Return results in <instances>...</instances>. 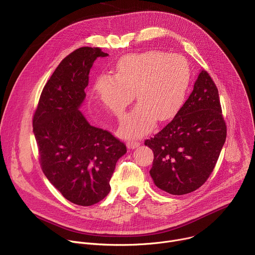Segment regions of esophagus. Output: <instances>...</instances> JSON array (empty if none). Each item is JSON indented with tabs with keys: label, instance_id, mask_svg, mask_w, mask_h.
<instances>
[{
	"label": "esophagus",
	"instance_id": "1",
	"mask_svg": "<svg viewBox=\"0 0 255 255\" xmlns=\"http://www.w3.org/2000/svg\"><path fill=\"white\" fill-rule=\"evenodd\" d=\"M140 145V143L138 141H128L127 142V147L130 149H135L136 147H138Z\"/></svg>",
	"mask_w": 255,
	"mask_h": 255
}]
</instances>
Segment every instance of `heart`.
<instances>
[{"instance_id": "obj_1", "label": "heart", "mask_w": 255, "mask_h": 255, "mask_svg": "<svg viewBox=\"0 0 255 255\" xmlns=\"http://www.w3.org/2000/svg\"><path fill=\"white\" fill-rule=\"evenodd\" d=\"M190 82L191 68L185 57L149 51L123 57L114 77L98 78L95 92L116 117L124 113L135 94L139 104L123 118L120 132L126 137H139L152 128L155 119L166 121L177 113Z\"/></svg>"}]
</instances>
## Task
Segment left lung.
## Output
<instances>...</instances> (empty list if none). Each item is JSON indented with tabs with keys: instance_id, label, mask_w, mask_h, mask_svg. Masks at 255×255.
I'll list each match as a JSON object with an SVG mask.
<instances>
[{
	"instance_id": "left-lung-1",
	"label": "left lung",
	"mask_w": 255,
	"mask_h": 255,
	"mask_svg": "<svg viewBox=\"0 0 255 255\" xmlns=\"http://www.w3.org/2000/svg\"><path fill=\"white\" fill-rule=\"evenodd\" d=\"M226 135L218 89L202 70L174 118L144 142L154 154L149 172L155 186L177 196L199 189L212 173Z\"/></svg>"
}]
</instances>
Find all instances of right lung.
Masks as SVG:
<instances>
[{
    "label": "right lung",
    "instance_id": "right-lung-1",
    "mask_svg": "<svg viewBox=\"0 0 255 255\" xmlns=\"http://www.w3.org/2000/svg\"><path fill=\"white\" fill-rule=\"evenodd\" d=\"M98 47H81L61 60L44 86L33 116L39 162L50 183L69 202L92 206L110 193V179L126 145L90 125L79 110Z\"/></svg>",
    "mask_w": 255,
    "mask_h": 255
}]
</instances>
